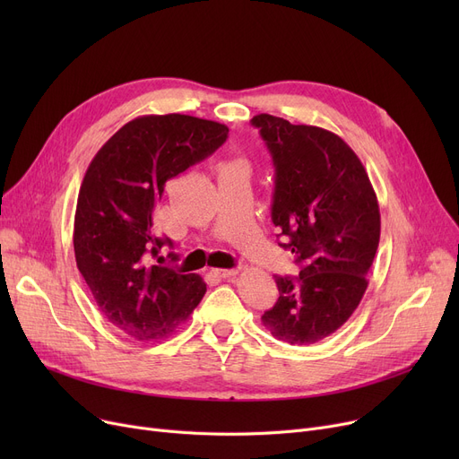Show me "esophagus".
<instances>
[{
  "mask_svg": "<svg viewBox=\"0 0 459 459\" xmlns=\"http://www.w3.org/2000/svg\"><path fill=\"white\" fill-rule=\"evenodd\" d=\"M238 268H230V270H223V268H215V270H212V273L215 275V277H221V279H230V277H236L238 275Z\"/></svg>",
  "mask_w": 459,
  "mask_h": 459,
  "instance_id": "obj_1",
  "label": "esophagus"
}]
</instances>
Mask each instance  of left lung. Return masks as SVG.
<instances>
[{"label":"left lung","instance_id":"left-lung-1","mask_svg":"<svg viewBox=\"0 0 459 459\" xmlns=\"http://www.w3.org/2000/svg\"><path fill=\"white\" fill-rule=\"evenodd\" d=\"M275 165L272 220L301 264L275 277L279 299L262 315L275 339L308 346L333 334L363 299L381 217L365 165L336 134L260 113L251 118Z\"/></svg>","mask_w":459,"mask_h":459}]
</instances>
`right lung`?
Segmentation results:
<instances>
[{
  "label": "right lung",
  "instance_id": "add662e5",
  "mask_svg": "<svg viewBox=\"0 0 459 459\" xmlns=\"http://www.w3.org/2000/svg\"><path fill=\"white\" fill-rule=\"evenodd\" d=\"M227 134L215 120L143 115L87 167L74 215L76 264L102 315L135 341L167 339L206 292L201 275L151 264L163 246L173 247L154 234V208L165 182L221 147Z\"/></svg>",
  "mask_w": 459,
  "mask_h": 459
}]
</instances>
